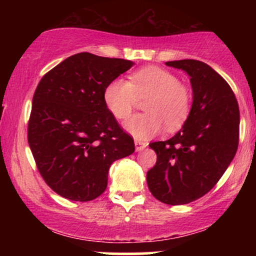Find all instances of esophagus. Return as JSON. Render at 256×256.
<instances>
[{"instance_id":"obj_1","label":"esophagus","mask_w":256,"mask_h":256,"mask_svg":"<svg viewBox=\"0 0 256 256\" xmlns=\"http://www.w3.org/2000/svg\"><path fill=\"white\" fill-rule=\"evenodd\" d=\"M148 146V143L146 142H142V140H134V146H136V152H140L143 150V149L146 148V146Z\"/></svg>"}]
</instances>
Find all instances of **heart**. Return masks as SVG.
Here are the masks:
<instances>
[{"mask_svg":"<svg viewBox=\"0 0 256 256\" xmlns=\"http://www.w3.org/2000/svg\"><path fill=\"white\" fill-rule=\"evenodd\" d=\"M146 113L137 114L125 122V130L137 140H148L167 128L174 131L184 124L192 108V91L174 73L149 66L134 72L130 82L122 78L106 86L104 100L114 118L131 116L138 98H146Z\"/></svg>","mask_w":256,"mask_h":256,"instance_id":"heart-1","label":"heart"}]
</instances>
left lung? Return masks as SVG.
Masks as SVG:
<instances>
[{"label":"left lung","instance_id":"1","mask_svg":"<svg viewBox=\"0 0 256 256\" xmlns=\"http://www.w3.org/2000/svg\"><path fill=\"white\" fill-rule=\"evenodd\" d=\"M190 77L192 104L183 128L167 140L150 143L158 155L146 183L162 204H186L218 183L237 152L240 108L222 76L198 60L167 61Z\"/></svg>","mask_w":256,"mask_h":256}]
</instances>
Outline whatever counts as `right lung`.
<instances>
[{"mask_svg": "<svg viewBox=\"0 0 256 256\" xmlns=\"http://www.w3.org/2000/svg\"><path fill=\"white\" fill-rule=\"evenodd\" d=\"M134 64L79 52L37 85L28 146L44 182L62 198L79 202L98 198L107 188L112 164L134 152V140L104 100L106 86Z\"/></svg>", "mask_w": 256, "mask_h": 256, "instance_id": "right-lung-1", "label": "right lung"}]
</instances>
